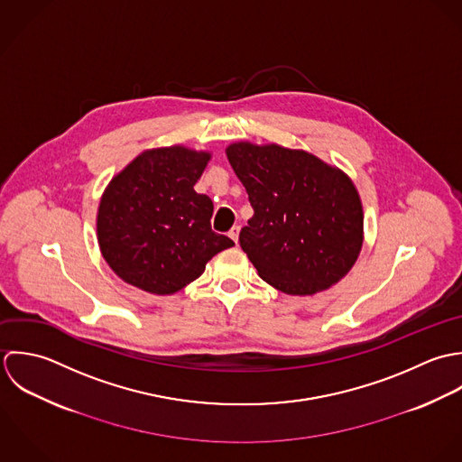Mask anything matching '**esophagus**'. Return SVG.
Masks as SVG:
<instances>
[{
  "instance_id": "esophagus-1",
  "label": "esophagus",
  "mask_w": 462,
  "mask_h": 462,
  "mask_svg": "<svg viewBox=\"0 0 462 462\" xmlns=\"http://www.w3.org/2000/svg\"><path fill=\"white\" fill-rule=\"evenodd\" d=\"M239 230H241L239 226H234V228L228 232V237H230L236 245H237V241H239Z\"/></svg>"
}]
</instances>
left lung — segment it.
Masks as SVG:
<instances>
[{
  "label": "left lung",
  "instance_id": "8db88e82",
  "mask_svg": "<svg viewBox=\"0 0 462 462\" xmlns=\"http://www.w3.org/2000/svg\"><path fill=\"white\" fill-rule=\"evenodd\" d=\"M226 159L254 207L239 243L259 277L292 296L346 277L363 250L365 212L345 171L273 143H232Z\"/></svg>",
  "mask_w": 462,
  "mask_h": 462
}]
</instances>
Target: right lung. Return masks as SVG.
<instances>
[{
    "label": "right lung",
    "mask_w": 462,
    "mask_h": 462,
    "mask_svg": "<svg viewBox=\"0 0 462 462\" xmlns=\"http://www.w3.org/2000/svg\"><path fill=\"white\" fill-rule=\"evenodd\" d=\"M210 157L182 144L144 150L105 187L96 234L117 277L152 294H173L234 246L210 228L212 199L194 190Z\"/></svg>",
    "instance_id": "add662e5"
}]
</instances>
